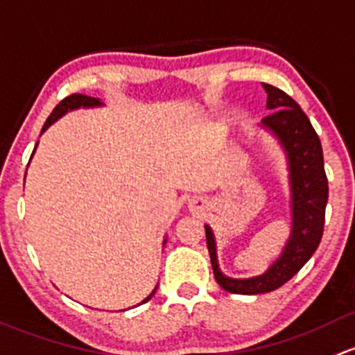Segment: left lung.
Instances as JSON below:
<instances>
[{
  "label": "left lung",
  "instance_id": "8db88e82",
  "mask_svg": "<svg viewBox=\"0 0 355 355\" xmlns=\"http://www.w3.org/2000/svg\"><path fill=\"white\" fill-rule=\"evenodd\" d=\"M268 98L270 114L263 126L273 131L284 145L288 159L292 189V234L280 258L268 272L253 279L236 280L222 275L218 270L215 239L211 229L205 225L207 246L217 284L231 294H263L288 282L320 246L324 225V208L328 202V179L324 173L323 150L318 133L297 102L284 90L263 83Z\"/></svg>",
  "mask_w": 355,
  "mask_h": 355
}]
</instances>
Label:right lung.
Segmentation results:
<instances>
[{
  "mask_svg": "<svg viewBox=\"0 0 355 355\" xmlns=\"http://www.w3.org/2000/svg\"><path fill=\"white\" fill-rule=\"evenodd\" d=\"M94 105H102V102L98 101V98H96V97H89V96H85V94H71V96L64 97L63 101H61L60 104H58L56 107L53 109V112H51V116H49V118H47V121L44 123V126H42V131H41V133H44V131H46L47 128L51 126V124H53L54 121H56L58 118H61V116H63V114H67V112H68V111H71V109H78V107H94ZM34 150H35V148H34ZM155 291H157V287L153 288L152 294L148 295L147 299H144V301H141V304H144V302H147V301H150L152 295L155 294Z\"/></svg>",
  "mask_w": 355,
  "mask_h": 355,
  "instance_id": "add662e5",
  "label": "right lung"
}]
</instances>
